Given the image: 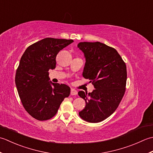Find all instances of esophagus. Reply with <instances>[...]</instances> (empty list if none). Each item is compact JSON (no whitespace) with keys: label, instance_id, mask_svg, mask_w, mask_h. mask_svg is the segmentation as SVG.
<instances>
[{"label":"esophagus","instance_id":"34e87169","mask_svg":"<svg viewBox=\"0 0 153 153\" xmlns=\"http://www.w3.org/2000/svg\"><path fill=\"white\" fill-rule=\"evenodd\" d=\"M78 94V92L75 89H73V88H71V95L72 96H75Z\"/></svg>","mask_w":153,"mask_h":153}]
</instances>
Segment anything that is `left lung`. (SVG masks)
I'll use <instances>...</instances> for the list:
<instances>
[{
    "instance_id": "8db88e82",
    "label": "left lung",
    "mask_w": 153,
    "mask_h": 153,
    "mask_svg": "<svg viewBox=\"0 0 153 153\" xmlns=\"http://www.w3.org/2000/svg\"><path fill=\"white\" fill-rule=\"evenodd\" d=\"M86 63L82 76L94 86L92 92L79 91L86 102L80 117L90 123L104 120L116 111L126 92V65L117 51L100 42H80Z\"/></svg>"
}]
</instances>
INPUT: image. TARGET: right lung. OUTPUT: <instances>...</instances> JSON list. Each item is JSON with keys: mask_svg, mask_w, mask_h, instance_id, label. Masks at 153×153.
Listing matches in <instances>:
<instances>
[{"mask_svg": "<svg viewBox=\"0 0 153 153\" xmlns=\"http://www.w3.org/2000/svg\"><path fill=\"white\" fill-rule=\"evenodd\" d=\"M73 42L47 37L30 45L22 56L15 83L25 110L37 120L52 118L70 94L69 86L49 81V70L55 68L58 53Z\"/></svg>", "mask_w": 153, "mask_h": 153, "instance_id": "obj_1", "label": "right lung"}]
</instances>
